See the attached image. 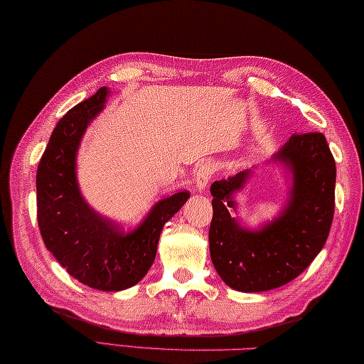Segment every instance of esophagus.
<instances>
[{"label":"esophagus","instance_id":"esophagus-1","mask_svg":"<svg viewBox=\"0 0 364 364\" xmlns=\"http://www.w3.org/2000/svg\"><path fill=\"white\" fill-rule=\"evenodd\" d=\"M213 171H215V168L209 161L201 163V165H199L198 171L195 174V185H196L198 191H204L207 188V185H209V182H210V177L213 176Z\"/></svg>","mask_w":364,"mask_h":364}]
</instances>
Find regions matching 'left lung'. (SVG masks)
Here are the masks:
<instances>
[{
    "label": "left lung",
    "mask_w": 364,
    "mask_h": 364,
    "mask_svg": "<svg viewBox=\"0 0 364 364\" xmlns=\"http://www.w3.org/2000/svg\"><path fill=\"white\" fill-rule=\"evenodd\" d=\"M267 163L284 166L291 183L283 210L259 229L243 226L232 213L235 193L255 171L210 187V257L220 278L239 292L270 291L299 277L321 253L335 213L336 165L321 132L292 135Z\"/></svg>",
    "instance_id": "obj_1"
}]
</instances>
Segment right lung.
Wrapping results in <instances>:
<instances>
[{
    "instance_id": "add662e5",
    "label": "right lung",
    "mask_w": 364,
    "mask_h": 364,
    "mask_svg": "<svg viewBox=\"0 0 364 364\" xmlns=\"http://www.w3.org/2000/svg\"><path fill=\"white\" fill-rule=\"evenodd\" d=\"M109 89L73 107L56 124L36 176L37 221L47 250L70 277L103 292L139 283L157 255L160 232L181 210L188 191L154 204L130 231L100 217L85 201L77 181V152L87 125L105 107Z\"/></svg>"
}]
</instances>
